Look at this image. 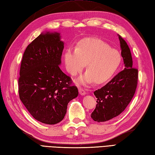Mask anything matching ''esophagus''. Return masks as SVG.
<instances>
[{
	"label": "esophagus",
	"instance_id": "obj_1",
	"mask_svg": "<svg viewBox=\"0 0 155 155\" xmlns=\"http://www.w3.org/2000/svg\"><path fill=\"white\" fill-rule=\"evenodd\" d=\"M78 92H79V93L81 94V95H84L86 94V91L85 90H84V89H83V88H78Z\"/></svg>",
	"mask_w": 155,
	"mask_h": 155
}]
</instances>
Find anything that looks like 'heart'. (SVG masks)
Returning a JSON list of instances; mask_svg holds the SVG:
<instances>
[{
    "instance_id": "obj_1",
    "label": "heart",
    "mask_w": 155,
    "mask_h": 155,
    "mask_svg": "<svg viewBox=\"0 0 155 155\" xmlns=\"http://www.w3.org/2000/svg\"><path fill=\"white\" fill-rule=\"evenodd\" d=\"M67 71L72 76L81 72L86 64V73L78 83L86 84L94 81L97 84L107 81L114 75L121 63L119 52L100 39L88 38L76 48L68 49L64 54Z\"/></svg>"
}]
</instances>
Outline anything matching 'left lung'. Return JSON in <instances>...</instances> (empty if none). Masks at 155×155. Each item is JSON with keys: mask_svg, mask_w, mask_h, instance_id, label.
<instances>
[{"mask_svg": "<svg viewBox=\"0 0 155 155\" xmlns=\"http://www.w3.org/2000/svg\"><path fill=\"white\" fill-rule=\"evenodd\" d=\"M119 39L125 68L94 92L97 104L91 117L97 122H106L119 116L131 101L137 87L138 71L132 67V58L128 44L120 35Z\"/></svg>", "mask_w": 155, "mask_h": 155, "instance_id": "obj_1", "label": "left lung"}]
</instances>
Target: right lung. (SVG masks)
I'll list each match as a JSON object with an SVG mask.
<instances>
[{"instance_id":"obj_1","label":"right lung","mask_w":155,"mask_h":155,"mask_svg":"<svg viewBox=\"0 0 155 155\" xmlns=\"http://www.w3.org/2000/svg\"><path fill=\"white\" fill-rule=\"evenodd\" d=\"M63 49L59 33H41L27 45L21 60L19 98L30 114L44 124L61 122L69 101L78 94L71 77L59 67Z\"/></svg>"}]
</instances>
